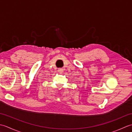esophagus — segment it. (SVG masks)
Returning a JSON list of instances; mask_svg holds the SVG:
<instances>
[{"instance_id":"34e87169","label":"esophagus","mask_w":132,"mask_h":132,"mask_svg":"<svg viewBox=\"0 0 132 132\" xmlns=\"http://www.w3.org/2000/svg\"><path fill=\"white\" fill-rule=\"evenodd\" d=\"M58 72H59V73L60 74H62L63 73V70L62 69V68H60V69H58Z\"/></svg>"}]
</instances>
